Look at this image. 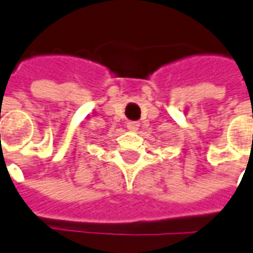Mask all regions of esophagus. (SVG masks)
<instances>
[{"label":"esophagus","instance_id":"1","mask_svg":"<svg viewBox=\"0 0 253 253\" xmlns=\"http://www.w3.org/2000/svg\"><path fill=\"white\" fill-rule=\"evenodd\" d=\"M139 123L138 122H128L127 123V127H128V130H131V131H135V130H138Z\"/></svg>","mask_w":253,"mask_h":253}]
</instances>
